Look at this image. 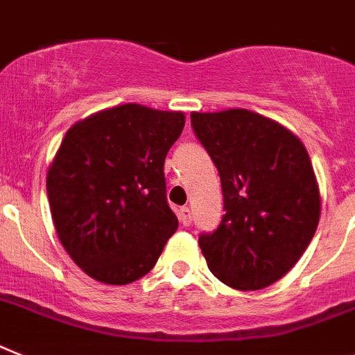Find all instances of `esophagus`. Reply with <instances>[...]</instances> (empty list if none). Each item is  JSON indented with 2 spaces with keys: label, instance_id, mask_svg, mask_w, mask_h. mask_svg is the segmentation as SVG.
<instances>
[{
  "label": "esophagus",
  "instance_id": "obj_1",
  "mask_svg": "<svg viewBox=\"0 0 355 355\" xmlns=\"http://www.w3.org/2000/svg\"><path fill=\"white\" fill-rule=\"evenodd\" d=\"M178 218H180V222L184 223V225H191L193 222V213L189 207H180V211H178Z\"/></svg>",
  "mask_w": 355,
  "mask_h": 355
}]
</instances>
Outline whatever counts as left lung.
Wrapping results in <instances>:
<instances>
[{"instance_id":"1","label":"left lung","mask_w":355,"mask_h":355,"mask_svg":"<svg viewBox=\"0 0 355 355\" xmlns=\"http://www.w3.org/2000/svg\"><path fill=\"white\" fill-rule=\"evenodd\" d=\"M191 128L218 169L222 222L198 245L211 272L238 291L284 278L320 222V189L305 146L249 110L191 113Z\"/></svg>"}]
</instances>
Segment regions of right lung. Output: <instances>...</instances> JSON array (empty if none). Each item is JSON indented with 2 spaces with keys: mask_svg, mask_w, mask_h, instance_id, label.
Returning a JSON list of instances; mask_svg holds the SVG:
<instances>
[{
  "mask_svg": "<svg viewBox=\"0 0 355 355\" xmlns=\"http://www.w3.org/2000/svg\"><path fill=\"white\" fill-rule=\"evenodd\" d=\"M184 113L122 104L70 128L46 177L62 247L88 276L126 285L150 272L178 227L164 160Z\"/></svg>",
  "mask_w": 355,
  "mask_h": 355,
  "instance_id": "1",
  "label": "right lung"
}]
</instances>
